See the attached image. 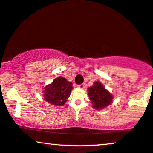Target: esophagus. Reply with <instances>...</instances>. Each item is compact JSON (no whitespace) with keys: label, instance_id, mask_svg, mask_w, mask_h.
I'll return each instance as SVG.
<instances>
[{"label":"esophagus","instance_id":"34e87169","mask_svg":"<svg viewBox=\"0 0 153 153\" xmlns=\"http://www.w3.org/2000/svg\"><path fill=\"white\" fill-rule=\"evenodd\" d=\"M78 87L80 89H84L85 88V85L84 84H81V85H78Z\"/></svg>","mask_w":153,"mask_h":153}]
</instances>
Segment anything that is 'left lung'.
Returning a JSON list of instances; mask_svg holds the SVG:
<instances>
[{"label": "left lung", "instance_id": "obj_1", "mask_svg": "<svg viewBox=\"0 0 153 153\" xmlns=\"http://www.w3.org/2000/svg\"><path fill=\"white\" fill-rule=\"evenodd\" d=\"M88 95L93 108L99 110L104 108L111 103L113 96L101 82H95L92 87L88 88Z\"/></svg>", "mask_w": 153, "mask_h": 153}]
</instances>
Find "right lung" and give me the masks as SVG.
Here are the masks:
<instances>
[{
	"label": "right lung",
	"instance_id": "obj_1",
	"mask_svg": "<svg viewBox=\"0 0 153 153\" xmlns=\"http://www.w3.org/2000/svg\"><path fill=\"white\" fill-rule=\"evenodd\" d=\"M72 83L60 76L45 88V100L54 105H64L72 90Z\"/></svg>",
	"mask_w": 153,
	"mask_h": 153
}]
</instances>
